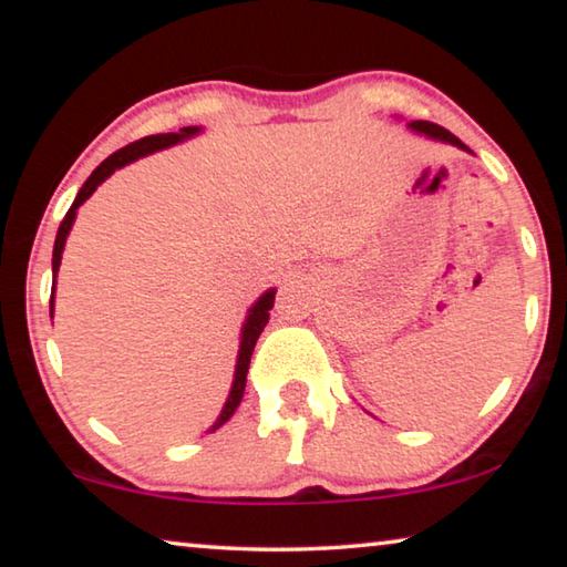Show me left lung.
Returning a JSON list of instances; mask_svg holds the SVG:
<instances>
[{
  "label": "left lung",
  "mask_w": 567,
  "mask_h": 567,
  "mask_svg": "<svg viewBox=\"0 0 567 567\" xmlns=\"http://www.w3.org/2000/svg\"><path fill=\"white\" fill-rule=\"evenodd\" d=\"M410 127L415 130V132H422V134H427V137H435V140H443V142H450V145H455V147H460V150H465V152H470L463 142H460L453 132H447L445 127H440V124H435V122H425V120H415V122H410Z\"/></svg>",
  "instance_id": "1"
}]
</instances>
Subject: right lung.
<instances>
[{
	"label": "right lung",
	"mask_w": 567,
	"mask_h": 567,
	"mask_svg": "<svg viewBox=\"0 0 567 567\" xmlns=\"http://www.w3.org/2000/svg\"><path fill=\"white\" fill-rule=\"evenodd\" d=\"M192 134H197V127H182L179 132H167V134H150V137H142L137 142H132V145L122 147L114 152V155H110L107 159L102 162V165L92 172V175L87 177V182H84L82 189L76 192L74 203L72 207L66 209V215L62 219L60 229H56V239H54V252H52V272L56 275V270H60V260H62V249H64V243H66V235H70L72 229V223L76 217V207H80L84 199H87L94 189H97L104 179H107L114 169H120L124 165H130V162H134L137 157H145L150 155V152H157V150H165V147H172L177 145L179 140L185 137H192ZM275 305V290L265 292L260 300H257L252 305V310H249L247 315V322L243 328V342H239V354H237V368H235V382H233V390H229V398L225 402L223 412H219L217 422L213 425V430H217L219 425H225V422L233 417V412L237 410L239 400H243L245 395V382H247V370H249V358H252V350H255V342L257 338H260V332L265 330L267 320H270V310ZM54 310V297L50 300V315Z\"/></svg>",
	"instance_id": "right-lung-1"
}]
</instances>
